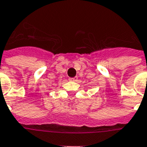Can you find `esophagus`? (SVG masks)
<instances>
[{"label": "esophagus", "instance_id": "obj_1", "mask_svg": "<svg viewBox=\"0 0 147 147\" xmlns=\"http://www.w3.org/2000/svg\"><path fill=\"white\" fill-rule=\"evenodd\" d=\"M69 80H70V81H76V80H77V77H74V78H70V79H69Z\"/></svg>", "mask_w": 147, "mask_h": 147}]
</instances>
